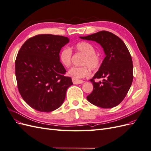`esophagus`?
Listing matches in <instances>:
<instances>
[{
    "label": "esophagus",
    "mask_w": 151,
    "mask_h": 151,
    "mask_svg": "<svg viewBox=\"0 0 151 151\" xmlns=\"http://www.w3.org/2000/svg\"><path fill=\"white\" fill-rule=\"evenodd\" d=\"M72 82L74 84H82V83H84L83 81L74 79H72Z\"/></svg>",
    "instance_id": "esophagus-1"
}]
</instances>
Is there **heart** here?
Here are the masks:
<instances>
[{
	"label": "heart",
	"mask_w": 151,
	"mask_h": 151,
	"mask_svg": "<svg viewBox=\"0 0 151 151\" xmlns=\"http://www.w3.org/2000/svg\"><path fill=\"white\" fill-rule=\"evenodd\" d=\"M74 48L77 52L85 55L82 63V65L84 66L72 67L68 71L67 74L73 79L79 80L90 75L88 66L94 70L98 69L101 64V57L99 54L96 53L95 47L89 42H81L77 43L74 45ZM72 55V52L70 48L65 47L61 50L59 53V60L63 66L69 67L71 65Z\"/></svg>",
	"instance_id": "b5f03b06"
}]
</instances>
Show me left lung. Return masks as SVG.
<instances>
[{"instance_id": "left-lung-1", "label": "left lung", "mask_w": 151, "mask_h": 151, "mask_svg": "<svg viewBox=\"0 0 151 151\" xmlns=\"http://www.w3.org/2000/svg\"><path fill=\"white\" fill-rule=\"evenodd\" d=\"M80 38L99 43L106 57L93 79V91L87 96L89 102L103 108L119 104L126 96L133 81V63L124 42L110 32L101 31ZM95 78H103L96 82Z\"/></svg>"}]
</instances>
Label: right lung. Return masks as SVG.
<instances>
[{"label": "right lung", "instance_id": "1", "mask_svg": "<svg viewBox=\"0 0 151 151\" xmlns=\"http://www.w3.org/2000/svg\"><path fill=\"white\" fill-rule=\"evenodd\" d=\"M69 42L67 37L39 35L22 45L15 62L18 89L24 101L42 112H50L64 101L72 79L59 60L62 48Z\"/></svg>", "mask_w": 151, "mask_h": 151}]
</instances>
